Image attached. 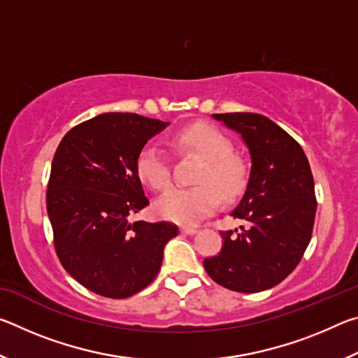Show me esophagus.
Masks as SVG:
<instances>
[{
	"label": "esophagus",
	"mask_w": 358,
	"mask_h": 358,
	"mask_svg": "<svg viewBox=\"0 0 358 358\" xmlns=\"http://www.w3.org/2000/svg\"><path fill=\"white\" fill-rule=\"evenodd\" d=\"M180 232L181 234H185V235H192V234H196L197 232V229L196 227H187V226H183L180 229Z\"/></svg>",
	"instance_id": "34e87169"
}]
</instances>
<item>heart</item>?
<instances>
[{"label": "heart", "instance_id": "b5f03b06", "mask_svg": "<svg viewBox=\"0 0 358 358\" xmlns=\"http://www.w3.org/2000/svg\"><path fill=\"white\" fill-rule=\"evenodd\" d=\"M180 150L191 151L202 159L194 186L172 187L156 199L155 211L162 220L192 226L213 213L220 199L232 202L246 186V167L234 156L232 142L208 124H192L173 138ZM137 173L155 191H164L172 181L169 153L157 142H150L137 156Z\"/></svg>", "mask_w": 358, "mask_h": 358}]
</instances>
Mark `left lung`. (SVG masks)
I'll list each match as a JSON object with an SVG mask.
<instances>
[{"mask_svg": "<svg viewBox=\"0 0 358 358\" xmlns=\"http://www.w3.org/2000/svg\"><path fill=\"white\" fill-rule=\"evenodd\" d=\"M213 118L238 132L252 166L243 197L230 213L246 226L221 232V251L203 266L222 287L260 292L292 273L310 245L317 207L311 167L300 143L264 115Z\"/></svg>", "mask_w": 358, "mask_h": 358, "instance_id": "obj_1", "label": "left lung"}]
</instances>
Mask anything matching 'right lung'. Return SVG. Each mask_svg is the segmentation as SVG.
I'll return each mask as SVG.
<instances>
[{"label": "right lung", "instance_id": "obj_1", "mask_svg": "<svg viewBox=\"0 0 358 358\" xmlns=\"http://www.w3.org/2000/svg\"><path fill=\"white\" fill-rule=\"evenodd\" d=\"M169 123L137 113H102L59 142L47 186V213L64 270L92 292L128 299L159 273L173 222H131L150 203L137 156Z\"/></svg>", "mask_w": 358, "mask_h": 358}]
</instances>
